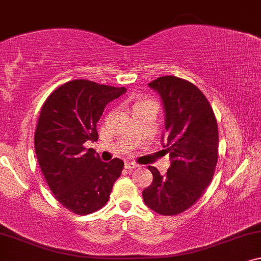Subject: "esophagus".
I'll return each mask as SVG.
<instances>
[{"label": "esophagus", "instance_id": "1", "mask_svg": "<svg viewBox=\"0 0 261 261\" xmlns=\"http://www.w3.org/2000/svg\"><path fill=\"white\" fill-rule=\"evenodd\" d=\"M138 166L134 162H126L125 163V169H127V170H134V169L137 168Z\"/></svg>", "mask_w": 261, "mask_h": 261}]
</instances>
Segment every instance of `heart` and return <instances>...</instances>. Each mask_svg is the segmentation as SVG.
Instances as JSON below:
<instances>
[{"mask_svg": "<svg viewBox=\"0 0 261 261\" xmlns=\"http://www.w3.org/2000/svg\"><path fill=\"white\" fill-rule=\"evenodd\" d=\"M138 102H143V101H138Z\"/></svg>", "mask_w": 261, "mask_h": 261, "instance_id": "heart-1", "label": "heart"}]
</instances>
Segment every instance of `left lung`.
I'll return each instance as SVG.
<instances>
[{"mask_svg":"<svg viewBox=\"0 0 261 261\" xmlns=\"http://www.w3.org/2000/svg\"><path fill=\"white\" fill-rule=\"evenodd\" d=\"M149 86L162 98L167 132L163 146L171 164L164 176L155 167H148L153 179L143 190V199L161 215H177L202 196L214 176L218 123L207 98L188 80L166 75Z\"/></svg>","mask_w":261,"mask_h":261,"instance_id":"obj_1","label":"left lung"}]
</instances>
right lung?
I'll use <instances>...</instances> for the list:
<instances>
[{
	"label": "right lung",
	"instance_id": "right-lung-1",
	"mask_svg": "<svg viewBox=\"0 0 261 261\" xmlns=\"http://www.w3.org/2000/svg\"><path fill=\"white\" fill-rule=\"evenodd\" d=\"M125 91L76 79L58 87L42 105L34 135L39 166L56 199L78 215L104 207L122 174V160L102 162L84 144L97 141L105 106Z\"/></svg>",
	"mask_w": 261,
	"mask_h": 261
}]
</instances>
